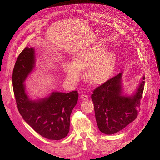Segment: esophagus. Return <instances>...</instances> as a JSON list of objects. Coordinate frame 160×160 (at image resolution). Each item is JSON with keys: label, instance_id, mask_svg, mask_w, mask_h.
I'll use <instances>...</instances> for the list:
<instances>
[{"label": "esophagus", "instance_id": "esophagus-1", "mask_svg": "<svg viewBox=\"0 0 160 160\" xmlns=\"http://www.w3.org/2000/svg\"><path fill=\"white\" fill-rule=\"evenodd\" d=\"M80 98H81L82 99L86 100V99L88 98V96L87 95H86V94H82V95H81Z\"/></svg>", "mask_w": 160, "mask_h": 160}]
</instances>
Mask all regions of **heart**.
I'll list each match as a JSON object with an SVG mask.
<instances>
[{
	"mask_svg": "<svg viewBox=\"0 0 160 160\" xmlns=\"http://www.w3.org/2000/svg\"><path fill=\"white\" fill-rule=\"evenodd\" d=\"M102 44L93 45L80 50L74 58L73 62H67L63 70L67 80L76 84L82 77V70L88 67L85 76L86 80L93 85L103 84L114 70L116 57L113 52H106Z\"/></svg>",
	"mask_w": 160,
	"mask_h": 160,
	"instance_id": "obj_1",
	"label": "heart"
}]
</instances>
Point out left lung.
Instances as JSON below:
<instances>
[{
  "label": "left lung",
  "mask_w": 160,
  "mask_h": 160,
  "mask_svg": "<svg viewBox=\"0 0 160 160\" xmlns=\"http://www.w3.org/2000/svg\"><path fill=\"white\" fill-rule=\"evenodd\" d=\"M122 73L118 74L93 90L92 99L98 127L105 134H113L137 117L142 96L145 77L132 96L122 95Z\"/></svg>",
  "instance_id": "left-lung-1"
}]
</instances>
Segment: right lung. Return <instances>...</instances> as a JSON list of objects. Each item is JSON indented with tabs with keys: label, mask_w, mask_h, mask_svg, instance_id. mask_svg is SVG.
Wrapping results in <instances>:
<instances>
[{
	"label": "right lung",
	"mask_w": 160,
	"mask_h": 160,
	"mask_svg": "<svg viewBox=\"0 0 160 160\" xmlns=\"http://www.w3.org/2000/svg\"><path fill=\"white\" fill-rule=\"evenodd\" d=\"M33 48L26 47L18 57L12 73V84L18 109L28 125L43 137L58 140L65 138L70 130V115L78 102V91L65 93L52 92L38 101L26 95L23 82L35 64Z\"/></svg>",
	"instance_id": "add662e5"
}]
</instances>
